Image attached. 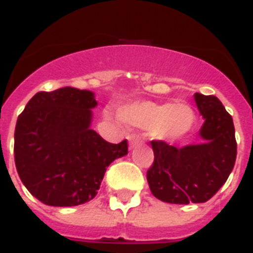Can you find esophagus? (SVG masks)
<instances>
[{
  "label": "esophagus",
  "mask_w": 253,
  "mask_h": 253,
  "mask_svg": "<svg viewBox=\"0 0 253 253\" xmlns=\"http://www.w3.org/2000/svg\"><path fill=\"white\" fill-rule=\"evenodd\" d=\"M139 145H141V139H139V137H137L135 134L128 135V146H130V149L137 148Z\"/></svg>",
  "instance_id": "1"
}]
</instances>
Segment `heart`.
<instances>
[{
  "instance_id": "1",
  "label": "heart",
  "mask_w": 253,
  "mask_h": 253,
  "mask_svg": "<svg viewBox=\"0 0 253 253\" xmlns=\"http://www.w3.org/2000/svg\"><path fill=\"white\" fill-rule=\"evenodd\" d=\"M118 116L127 126L148 128L150 137L157 141H175L183 137L195 121L192 108L183 103L137 101L121 107Z\"/></svg>"
}]
</instances>
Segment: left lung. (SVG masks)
Segmentation results:
<instances>
[{"mask_svg":"<svg viewBox=\"0 0 253 253\" xmlns=\"http://www.w3.org/2000/svg\"><path fill=\"white\" fill-rule=\"evenodd\" d=\"M194 99L203 118L202 142L176 148L152 141L154 163L146 177L152 194L167 203L207 202L228 180L236 163L232 116L215 96L195 93Z\"/></svg>","mask_w":253,"mask_h":253,"instance_id":"1","label":"left lung"}]
</instances>
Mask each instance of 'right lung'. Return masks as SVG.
Masks as SVG:
<instances>
[{"instance_id":"1","label":"right lung","mask_w":253,"mask_h":253,"mask_svg":"<svg viewBox=\"0 0 253 253\" xmlns=\"http://www.w3.org/2000/svg\"><path fill=\"white\" fill-rule=\"evenodd\" d=\"M90 90L65 86L38 92L14 130V163L20 179L48 206L70 207L93 199L108 165L127 154V141L110 143L90 128Z\"/></svg>"}]
</instances>
